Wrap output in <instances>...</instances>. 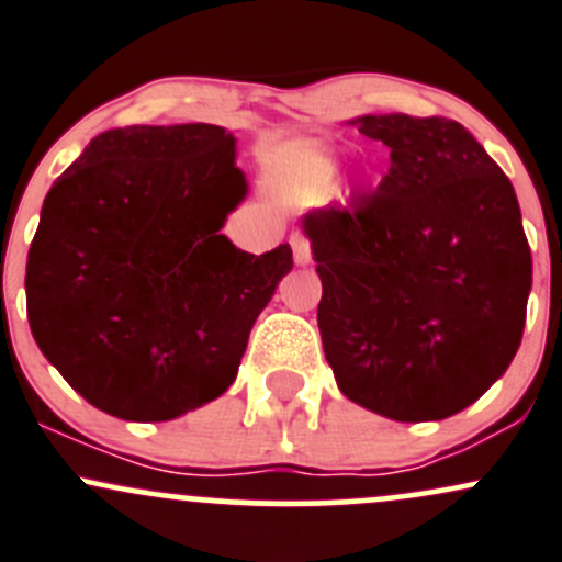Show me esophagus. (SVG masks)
<instances>
[{"label":"esophagus","mask_w":562,"mask_h":562,"mask_svg":"<svg viewBox=\"0 0 562 562\" xmlns=\"http://www.w3.org/2000/svg\"><path fill=\"white\" fill-rule=\"evenodd\" d=\"M291 248H293V261L299 263V267H306V263L312 261V248H310V243H306V237H301V234H293Z\"/></svg>","instance_id":"1"}]
</instances>
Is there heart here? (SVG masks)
Masks as SVG:
<instances>
[{
  "label": "heart",
  "mask_w": 562,
  "mask_h": 562,
  "mask_svg": "<svg viewBox=\"0 0 562 562\" xmlns=\"http://www.w3.org/2000/svg\"><path fill=\"white\" fill-rule=\"evenodd\" d=\"M325 168H328V170H330V162H328V165H325Z\"/></svg>",
  "instance_id": "heart-1"
}]
</instances>
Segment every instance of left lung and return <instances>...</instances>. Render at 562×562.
Segmentation results:
<instances>
[{
    "label": "left lung",
    "instance_id": "obj_1",
    "mask_svg": "<svg viewBox=\"0 0 562 562\" xmlns=\"http://www.w3.org/2000/svg\"><path fill=\"white\" fill-rule=\"evenodd\" d=\"M390 172L349 207L304 215L325 360L351 403L394 422L464 411L509 368L526 328L531 248L502 168L446 116L351 120Z\"/></svg>",
    "mask_w": 562,
    "mask_h": 562
}]
</instances>
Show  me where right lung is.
<instances>
[{
    "mask_svg": "<svg viewBox=\"0 0 562 562\" xmlns=\"http://www.w3.org/2000/svg\"><path fill=\"white\" fill-rule=\"evenodd\" d=\"M218 125H131L53 183L26 263L36 347L90 405L170 422L237 379L256 317L293 269L221 234L248 194Z\"/></svg>",
    "mask_w": 562,
    "mask_h": 562,
    "instance_id": "1",
    "label": "right lung"
}]
</instances>
